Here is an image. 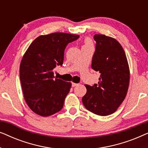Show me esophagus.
Wrapping results in <instances>:
<instances>
[{"label":"esophagus","mask_w":148,"mask_h":148,"mask_svg":"<svg viewBox=\"0 0 148 148\" xmlns=\"http://www.w3.org/2000/svg\"><path fill=\"white\" fill-rule=\"evenodd\" d=\"M79 84H75V83H72V86L73 87H75L77 86H78Z\"/></svg>","instance_id":"obj_1"}]
</instances>
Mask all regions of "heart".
<instances>
[{
    "label": "heart",
    "instance_id": "heart-1",
    "mask_svg": "<svg viewBox=\"0 0 148 148\" xmlns=\"http://www.w3.org/2000/svg\"><path fill=\"white\" fill-rule=\"evenodd\" d=\"M85 46H91V41L90 40L87 39L85 42Z\"/></svg>",
    "mask_w": 148,
    "mask_h": 148
}]
</instances>
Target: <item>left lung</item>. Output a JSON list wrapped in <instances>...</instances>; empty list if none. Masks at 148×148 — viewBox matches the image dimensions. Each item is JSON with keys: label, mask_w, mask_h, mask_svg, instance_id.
Returning <instances> with one entry per match:
<instances>
[{"label": "left lung", "mask_w": 148, "mask_h": 148, "mask_svg": "<svg viewBox=\"0 0 148 148\" xmlns=\"http://www.w3.org/2000/svg\"><path fill=\"white\" fill-rule=\"evenodd\" d=\"M96 49L92 68L100 73L98 84L86 85L84 106L100 116L114 113L125 100L129 84V69L125 51L114 38L102 34L94 36Z\"/></svg>", "instance_id": "left-lung-1"}]
</instances>
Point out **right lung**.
Returning <instances> with one entry per match:
<instances>
[{
  "mask_svg": "<svg viewBox=\"0 0 148 148\" xmlns=\"http://www.w3.org/2000/svg\"><path fill=\"white\" fill-rule=\"evenodd\" d=\"M79 36L53 33L38 37L30 44L20 64L19 75L24 98L29 108L48 116L59 112L71 84L54 76L56 66H62L69 43Z\"/></svg>",
  "mask_w": 148,
  "mask_h": 148,
  "instance_id": "add662e5",
  "label": "right lung"
}]
</instances>
